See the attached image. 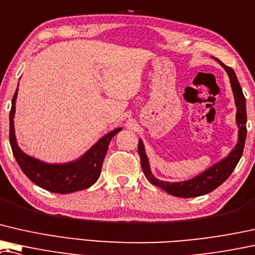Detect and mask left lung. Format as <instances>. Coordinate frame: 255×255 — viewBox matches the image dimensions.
I'll use <instances>...</instances> for the list:
<instances>
[{
	"mask_svg": "<svg viewBox=\"0 0 255 255\" xmlns=\"http://www.w3.org/2000/svg\"><path fill=\"white\" fill-rule=\"evenodd\" d=\"M224 69L227 70L229 77H230V83L232 91H234L236 106H237V123L239 127V140L237 146L235 149H232L228 157L224 158L219 163L214 164L212 168L208 170L202 172L201 175L194 177L193 179L186 180V182L180 183H169L163 182V180L156 179L150 172L148 158H147L145 154V149H143V143L141 140L138 142V154L140 156V163H141L142 171L145 173L146 178L149 180L153 185L160 187L167 193L173 195V197L179 198H193L199 197V195L207 194L219 187L221 184L226 182L228 177L231 175L232 171L235 170L236 165L241 160L243 150H244L245 146V139H246V100L244 94H243V90L241 84H239L237 76L234 70L230 66L224 65Z\"/></svg>",
	"mask_w": 255,
	"mask_h": 255,
	"instance_id": "obj_1",
	"label": "left lung"
}]
</instances>
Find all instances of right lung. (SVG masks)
I'll use <instances>...</instances> for the list:
<instances>
[{
  "instance_id": "add662e5",
  "label": "right lung",
  "mask_w": 255,
  "mask_h": 255,
  "mask_svg": "<svg viewBox=\"0 0 255 255\" xmlns=\"http://www.w3.org/2000/svg\"><path fill=\"white\" fill-rule=\"evenodd\" d=\"M16 98L17 91L14 92L11 103L9 139L14 158L27 178L42 189L60 194L72 193L93 185L100 177L102 163L110 140L116 133H119L121 128L109 132L99 140L80 160L68 164H47L24 154L17 145L13 128Z\"/></svg>"
}]
</instances>
